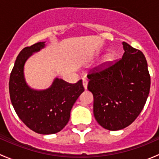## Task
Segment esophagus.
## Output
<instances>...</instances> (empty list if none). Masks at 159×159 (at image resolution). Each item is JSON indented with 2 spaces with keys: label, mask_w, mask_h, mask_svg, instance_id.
Returning a JSON list of instances; mask_svg holds the SVG:
<instances>
[{
  "label": "esophagus",
  "mask_w": 159,
  "mask_h": 159,
  "mask_svg": "<svg viewBox=\"0 0 159 159\" xmlns=\"http://www.w3.org/2000/svg\"><path fill=\"white\" fill-rule=\"evenodd\" d=\"M83 86H84V89H87L88 88V81L86 79H83Z\"/></svg>",
  "instance_id": "1"
}]
</instances>
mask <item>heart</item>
<instances>
[{
  "instance_id": "heart-1",
  "label": "heart",
  "mask_w": 159,
  "mask_h": 159,
  "mask_svg": "<svg viewBox=\"0 0 159 159\" xmlns=\"http://www.w3.org/2000/svg\"><path fill=\"white\" fill-rule=\"evenodd\" d=\"M115 60V53H108L107 54L105 57L102 58V62L100 64V68H105V67L108 66V65H111L113 63Z\"/></svg>"
}]
</instances>
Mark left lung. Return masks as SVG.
I'll return each mask as SVG.
<instances>
[{"label": "left lung", "instance_id": "8db88e82", "mask_svg": "<svg viewBox=\"0 0 159 159\" xmlns=\"http://www.w3.org/2000/svg\"><path fill=\"white\" fill-rule=\"evenodd\" d=\"M122 58L88 75L94 97V115L104 129L118 131L130 125L145 105L150 90L148 64L143 53L122 42Z\"/></svg>", "mask_w": 159, "mask_h": 159}]
</instances>
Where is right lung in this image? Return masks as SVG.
<instances>
[{
	"label": "right lung",
	"mask_w": 159,
	"mask_h": 159,
	"mask_svg": "<svg viewBox=\"0 0 159 159\" xmlns=\"http://www.w3.org/2000/svg\"><path fill=\"white\" fill-rule=\"evenodd\" d=\"M45 47L38 42L25 48L17 57L9 81V92L13 107L19 118L32 131L42 134L59 132L68 124L70 110L84 91L82 81L70 84L54 78L47 89H33L27 84L24 73L25 62Z\"/></svg>",
	"instance_id": "1"
}]
</instances>
